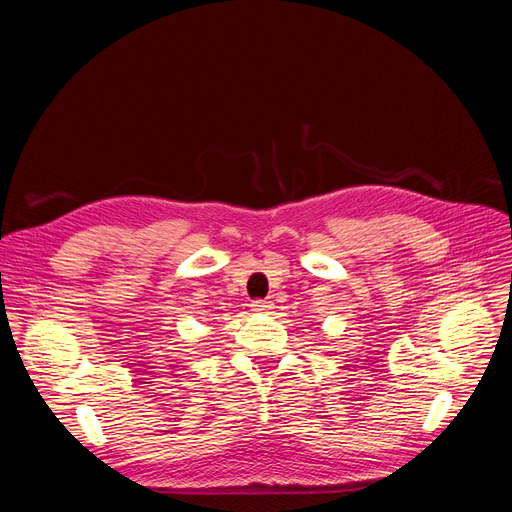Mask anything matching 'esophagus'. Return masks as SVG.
Masks as SVG:
<instances>
[{
  "instance_id": "34e87169",
  "label": "esophagus",
  "mask_w": 512,
  "mask_h": 512,
  "mask_svg": "<svg viewBox=\"0 0 512 512\" xmlns=\"http://www.w3.org/2000/svg\"><path fill=\"white\" fill-rule=\"evenodd\" d=\"M251 309H253L255 313H272L274 303H272V301H253V303H251Z\"/></svg>"
}]
</instances>
